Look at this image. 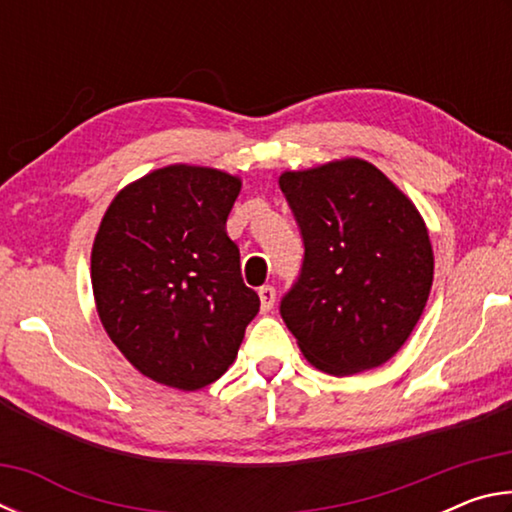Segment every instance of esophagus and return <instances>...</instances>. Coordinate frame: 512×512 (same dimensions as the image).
Masks as SVG:
<instances>
[{
	"label": "esophagus",
	"mask_w": 512,
	"mask_h": 512,
	"mask_svg": "<svg viewBox=\"0 0 512 512\" xmlns=\"http://www.w3.org/2000/svg\"><path fill=\"white\" fill-rule=\"evenodd\" d=\"M259 300H262V311H271L273 302H275V289L271 284H264V287H259Z\"/></svg>",
	"instance_id": "1"
}]
</instances>
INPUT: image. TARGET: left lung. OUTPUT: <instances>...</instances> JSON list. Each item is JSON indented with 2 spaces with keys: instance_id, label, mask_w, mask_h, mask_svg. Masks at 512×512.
Listing matches in <instances>:
<instances>
[{
  "instance_id": "1",
  "label": "left lung",
  "mask_w": 512,
  "mask_h": 512,
  "mask_svg": "<svg viewBox=\"0 0 512 512\" xmlns=\"http://www.w3.org/2000/svg\"><path fill=\"white\" fill-rule=\"evenodd\" d=\"M280 189L305 244L280 300L305 357L329 375L386 363L427 305L433 253L415 205L370 162L287 171Z\"/></svg>"
}]
</instances>
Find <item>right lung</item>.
Returning <instances> with one entry per match:
<instances>
[{
    "label": "right lung",
    "instance_id": "right-lung-1",
    "mask_svg": "<svg viewBox=\"0 0 512 512\" xmlns=\"http://www.w3.org/2000/svg\"><path fill=\"white\" fill-rule=\"evenodd\" d=\"M241 180L173 164L115 196L92 248V289L112 343L158 384L198 391L237 359L259 296L225 232Z\"/></svg>",
    "mask_w": 512,
    "mask_h": 512
}]
</instances>
